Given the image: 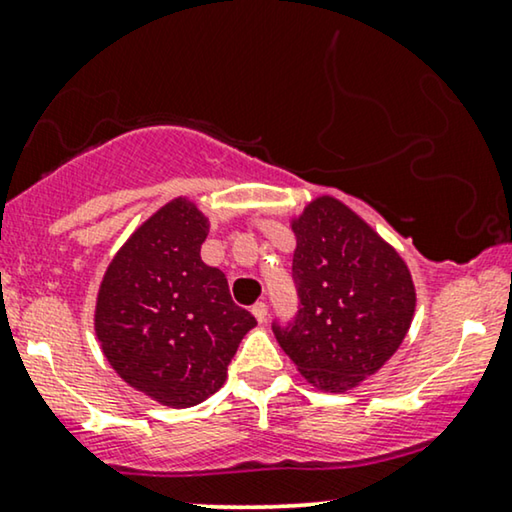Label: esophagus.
I'll list each match as a JSON object with an SVG mask.
<instances>
[{"label": "esophagus", "instance_id": "obj_1", "mask_svg": "<svg viewBox=\"0 0 512 512\" xmlns=\"http://www.w3.org/2000/svg\"><path fill=\"white\" fill-rule=\"evenodd\" d=\"M251 314L258 319V324H263L265 319H268V305L265 303H256L254 307H251Z\"/></svg>", "mask_w": 512, "mask_h": 512}]
</instances>
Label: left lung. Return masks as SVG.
I'll list each match as a JSON object with an SVG mask.
<instances>
[{
	"instance_id": "1",
	"label": "left lung",
	"mask_w": 512,
	"mask_h": 512,
	"mask_svg": "<svg viewBox=\"0 0 512 512\" xmlns=\"http://www.w3.org/2000/svg\"><path fill=\"white\" fill-rule=\"evenodd\" d=\"M300 314L275 326L284 354L314 389L347 394L398 352L417 289L403 256L335 195H317L289 216Z\"/></svg>"
}]
</instances>
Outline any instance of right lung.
Instances as JSON below:
<instances>
[{
  "instance_id": "add662e5",
  "label": "right lung",
  "mask_w": 512,
  "mask_h": 512,
  "mask_svg": "<svg viewBox=\"0 0 512 512\" xmlns=\"http://www.w3.org/2000/svg\"><path fill=\"white\" fill-rule=\"evenodd\" d=\"M209 219L186 195L135 228L104 270L95 300L102 354L132 389L167 408H193L223 387L256 326L228 279L200 258Z\"/></svg>"
}]
</instances>
